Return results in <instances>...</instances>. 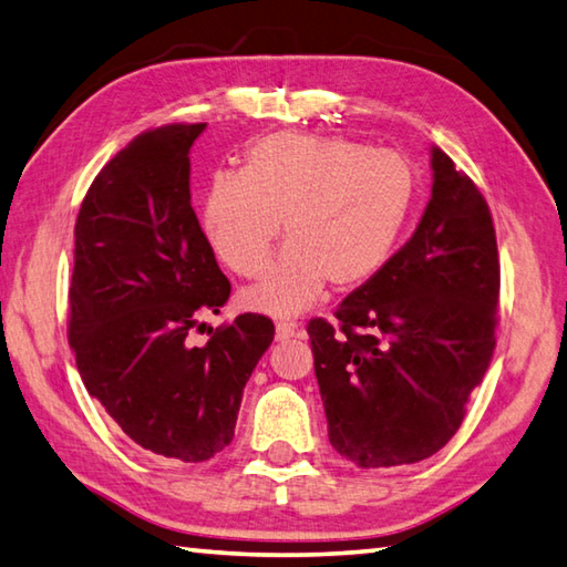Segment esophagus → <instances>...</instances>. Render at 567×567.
<instances>
[{
  "mask_svg": "<svg viewBox=\"0 0 567 567\" xmlns=\"http://www.w3.org/2000/svg\"><path fill=\"white\" fill-rule=\"evenodd\" d=\"M300 330L296 322H288V320H279L276 322V340H288V338H298Z\"/></svg>",
  "mask_w": 567,
  "mask_h": 567,
  "instance_id": "obj_1",
  "label": "esophagus"
}]
</instances>
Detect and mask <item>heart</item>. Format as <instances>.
I'll return each mask as SVG.
<instances>
[{"label":"heart","mask_w":567,"mask_h":567,"mask_svg":"<svg viewBox=\"0 0 567 567\" xmlns=\"http://www.w3.org/2000/svg\"><path fill=\"white\" fill-rule=\"evenodd\" d=\"M415 200L413 168L396 152L344 136L271 132L251 142L241 173L219 171L203 193L200 223L215 254L241 279L288 245L247 306L276 316L326 291H352L384 269Z\"/></svg>","instance_id":"1"}]
</instances>
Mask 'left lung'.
Instances as JSON below:
<instances>
[{
	"label": "left lung",
	"mask_w": 567,
	"mask_h": 567,
	"mask_svg": "<svg viewBox=\"0 0 567 567\" xmlns=\"http://www.w3.org/2000/svg\"><path fill=\"white\" fill-rule=\"evenodd\" d=\"M433 195L374 279L313 318L308 338L328 437L364 470L435 455L492 362L499 251L489 205L433 146Z\"/></svg>",
	"instance_id": "8db88e82"
}]
</instances>
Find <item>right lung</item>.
I'll list each match as a JSON object with an SVG mask.
<instances>
[{
  "instance_id": "add662e5",
  "label": "right lung",
  "mask_w": 567,
  "mask_h": 567,
  "mask_svg": "<svg viewBox=\"0 0 567 567\" xmlns=\"http://www.w3.org/2000/svg\"><path fill=\"white\" fill-rule=\"evenodd\" d=\"M205 124L142 132L107 161L75 219L68 342L92 399L136 445L203 462L235 437L241 391L274 340L245 313L193 344L229 281L190 205V146Z\"/></svg>"
}]
</instances>
